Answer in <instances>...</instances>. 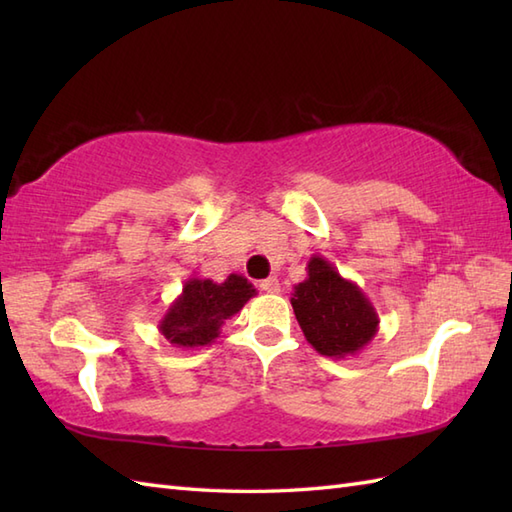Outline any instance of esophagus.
Wrapping results in <instances>:
<instances>
[{
    "label": "esophagus",
    "mask_w": 512,
    "mask_h": 512,
    "mask_svg": "<svg viewBox=\"0 0 512 512\" xmlns=\"http://www.w3.org/2000/svg\"><path fill=\"white\" fill-rule=\"evenodd\" d=\"M259 290L264 292H279L281 286H279V279L277 277H268L264 281H259Z\"/></svg>",
    "instance_id": "esophagus-1"
}]
</instances>
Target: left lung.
I'll return each instance as SVG.
<instances>
[{"mask_svg":"<svg viewBox=\"0 0 512 512\" xmlns=\"http://www.w3.org/2000/svg\"><path fill=\"white\" fill-rule=\"evenodd\" d=\"M306 270L290 299L306 341L336 361L363 352L380 323L372 301L321 255H312Z\"/></svg>","mask_w":512,"mask_h":512,"instance_id":"obj_1","label":"left lung"}]
</instances>
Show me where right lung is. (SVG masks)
<instances>
[{"label": "right lung", "instance_id": "obj_1", "mask_svg": "<svg viewBox=\"0 0 512 512\" xmlns=\"http://www.w3.org/2000/svg\"><path fill=\"white\" fill-rule=\"evenodd\" d=\"M255 295V286L237 273L228 275L222 284L193 275L184 281L182 292L160 319L158 330L173 347L198 350L215 343L226 319L235 317Z\"/></svg>", "mask_w": 512, "mask_h": 512}]
</instances>
